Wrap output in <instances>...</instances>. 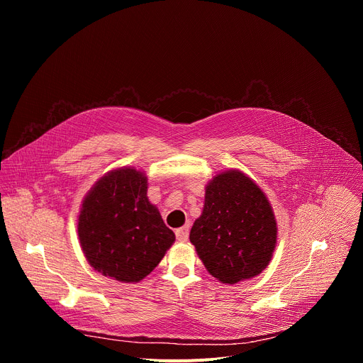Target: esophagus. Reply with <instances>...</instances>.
<instances>
[{"label":"esophagus","mask_w":363,"mask_h":363,"mask_svg":"<svg viewBox=\"0 0 363 363\" xmlns=\"http://www.w3.org/2000/svg\"><path fill=\"white\" fill-rule=\"evenodd\" d=\"M188 234H189V227L185 225V227H181L175 231V235H177V240L178 241H186L188 240Z\"/></svg>","instance_id":"1"}]
</instances>
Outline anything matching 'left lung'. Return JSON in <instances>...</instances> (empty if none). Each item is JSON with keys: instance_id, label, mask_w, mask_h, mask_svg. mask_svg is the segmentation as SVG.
<instances>
[{"instance_id": "8db88e82", "label": "left lung", "mask_w": 363, "mask_h": 363, "mask_svg": "<svg viewBox=\"0 0 363 363\" xmlns=\"http://www.w3.org/2000/svg\"><path fill=\"white\" fill-rule=\"evenodd\" d=\"M189 240L210 274L234 284L269 266L277 223L260 186L241 171L231 169L206 185L203 210Z\"/></svg>"}]
</instances>
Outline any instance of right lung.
I'll use <instances>...</instances> for the list:
<instances>
[{
  "mask_svg": "<svg viewBox=\"0 0 363 363\" xmlns=\"http://www.w3.org/2000/svg\"><path fill=\"white\" fill-rule=\"evenodd\" d=\"M146 191L147 178L140 171L119 168L100 178L83 199L80 245L89 264L103 276L140 281L175 241Z\"/></svg>",
  "mask_w": 363,
  "mask_h": 363,
  "instance_id": "1",
  "label": "right lung"
}]
</instances>
